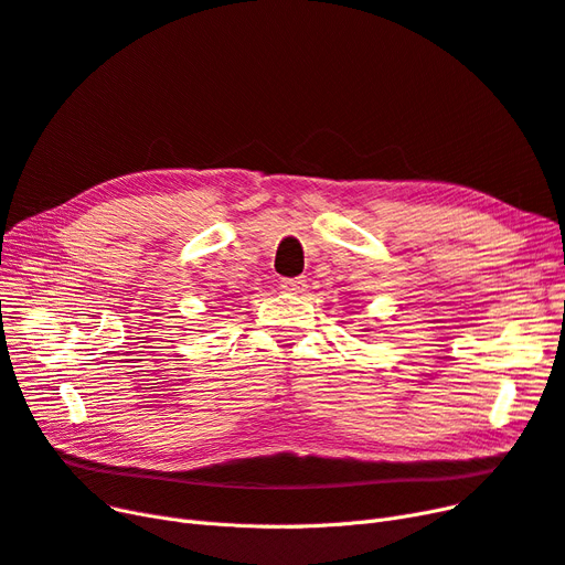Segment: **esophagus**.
<instances>
[{"label": "esophagus", "instance_id": "obj_1", "mask_svg": "<svg viewBox=\"0 0 565 565\" xmlns=\"http://www.w3.org/2000/svg\"><path fill=\"white\" fill-rule=\"evenodd\" d=\"M281 288L286 290V294H294V296H300L307 290V281L302 277H296V279H284L281 281Z\"/></svg>", "mask_w": 565, "mask_h": 565}]
</instances>
